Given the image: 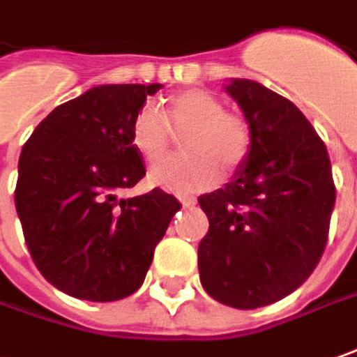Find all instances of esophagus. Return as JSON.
Here are the masks:
<instances>
[{
    "mask_svg": "<svg viewBox=\"0 0 357 357\" xmlns=\"http://www.w3.org/2000/svg\"><path fill=\"white\" fill-rule=\"evenodd\" d=\"M178 200H181V204H183V206H186V208L195 206V204H196L195 196H178Z\"/></svg>",
    "mask_w": 357,
    "mask_h": 357,
    "instance_id": "1",
    "label": "esophagus"
}]
</instances>
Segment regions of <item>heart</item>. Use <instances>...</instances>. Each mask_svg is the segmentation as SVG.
I'll return each mask as SVG.
<instances>
[{
	"instance_id": "1",
	"label": "heart",
	"mask_w": 357,
	"mask_h": 357,
	"mask_svg": "<svg viewBox=\"0 0 357 357\" xmlns=\"http://www.w3.org/2000/svg\"><path fill=\"white\" fill-rule=\"evenodd\" d=\"M184 128L181 143L186 153L167 157L149 174L155 186L174 195L216 186L222 171L236 173L253 147L250 121L228 112L218 96L198 88L173 96L165 112L153 102L143 104L131 121V141L143 159L153 162L167 151L173 129Z\"/></svg>"
}]
</instances>
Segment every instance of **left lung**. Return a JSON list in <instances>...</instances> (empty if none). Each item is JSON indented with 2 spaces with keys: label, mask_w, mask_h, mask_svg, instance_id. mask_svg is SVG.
Listing matches in <instances>:
<instances>
[{
  "label": "left lung",
  "mask_w": 357,
  "mask_h": 357,
  "mask_svg": "<svg viewBox=\"0 0 357 357\" xmlns=\"http://www.w3.org/2000/svg\"><path fill=\"white\" fill-rule=\"evenodd\" d=\"M253 133L231 183L198 198L210 228L200 283L234 308L273 305L307 281L328 241L336 202L328 151L303 112L253 80L226 86Z\"/></svg>",
  "instance_id": "8db88e82"
}]
</instances>
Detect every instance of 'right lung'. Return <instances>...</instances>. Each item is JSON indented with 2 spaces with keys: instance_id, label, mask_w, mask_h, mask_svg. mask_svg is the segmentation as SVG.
Masks as SVG:
<instances>
[{
  "instance_id": "1",
  "label": "right lung",
  "mask_w": 357,
  "mask_h": 357,
  "mask_svg": "<svg viewBox=\"0 0 357 357\" xmlns=\"http://www.w3.org/2000/svg\"><path fill=\"white\" fill-rule=\"evenodd\" d=\"M161 84H107L54 107L19 155L15 208L40 275L82 301H119L147 275L181 202L145 176L131 121Z\"/></svg>"
}]
</instances>
